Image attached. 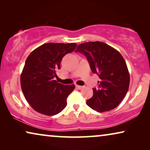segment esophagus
<instances>
[{"mask_svg":"<svg viewBox=\"0 0 150 150\" xmlns=\"http://www.w3.org/2000/svg\"><path fill=\"white\" fill-rule=\"evenodd\" d=\"M76 87L77 89H83V88H84V86H81V85H76Z\"/></svg>","mask_w":150,"mask_h":150,"instance_id":"34e87169","label":"esophagus"}]
</instances>
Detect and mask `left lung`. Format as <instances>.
Returning <instances> with one entry per match:
<instances>
[{"instance_id": "1", "label": "left lung", "mask_w": 150, "mask_h": 150, "mask_svg": "<svg viewBox=\"0 0 150 150\" xmlns=\"http://www.w3.org/2000/svg\"><path fill=\"white\" fill-rule=\"evenodd\" d=\"M87 57L91 71L98 75V87L87 104L98 112L108 111L116 108L128 91L130 74L122 55L117 50L100 42L81 44L75 52Z\"/></svg>"}]
</instances>
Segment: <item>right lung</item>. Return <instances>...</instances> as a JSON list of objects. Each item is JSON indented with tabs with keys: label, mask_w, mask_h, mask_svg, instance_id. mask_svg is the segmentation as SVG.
Here are the masks:
<instances>
[{
	"label": "right lung",
	"mask_w": 150,
	"mask_h": 150,
	"mask_svg": "<svg viewBox=\"0 0 150 150\" xmlns=\"http://www.w3.org/2000/svg\"><path fill=\"white\" fill-rule=\"evenodd\" d=\"M76 43H47L32 51L20 76L21 88L26 101L37 112L54 115L67 106V98L74 85H63L54 80L60 63L67 53L76 48Z\"/></svg>",
	"instance_id": "1"
}]
</instances>
